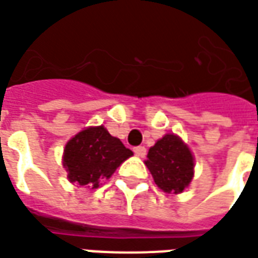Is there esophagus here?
Instances as JSON below:
<instances>
[{"label": "esophagus", "mask_w": 258, "mask_h": 258, "mask_svg": "<svg viewBox=\"0 0 258 258\" xmlns=\"http://www.w3.org/2000/svg\"><path fill=\"white\" fill-rule=\"evenodd\" d=\"M134 152H136V155H138V157H145V154H147V150H145V147H136L134 148Z\"/></svg>", "instance_id": "esophagus-1"}]
</instances>
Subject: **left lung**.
Segmentation results:
<instances>
[{
	"instance_id": "left-lung-1",
	"label": "left lung",
	"mask_w": 258,
	"mask_h": 258,
	"mask_svg": "<svg viewBox=\"0 0 258 258\" xmlns=\"http://www.w3.org/2000/svg\"><path fill=\"white\" fill-rule=\"evenodd\" d=\"M145 165L166 194H179L194 176V157L179 137L166 134L150 148Z\"/></svg>"
}]
</instances>
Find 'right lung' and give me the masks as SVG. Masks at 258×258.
I'll list each match as a JSON object with an SVG mask.
<instances>
[{"instance_id":"right-lung-1","label":"right lung","mask_w":258,"mask_h":258,"mask_svg":"<svg viewBox=\"0 0 258 258\" xmlns=\"http://www.w3.org/2000/svg\"><path fill=\"white\" fill-rule=\"evenodd\" d=\"M131 155V150L100 125L80 131L66 144L63 165L70 182L93 189L99 188L100 180L110 178Z\"/></svg>"}]
</instances>
